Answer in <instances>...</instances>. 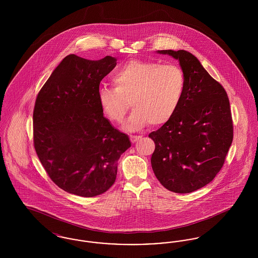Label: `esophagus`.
I'll return each instance as SVG.
<instances>
[{
    "instance_id": "34e87169",
    "label": "esophagus",
    "mask_w": 258,
    "mask_h": 258,
    "mask_svg": "<svg viewBox=\"0 0 258 258\" xmlns=\"http://www.w3.org/2000/svg\"><path fill=\"white\" fill-rule=\"evenodd\" d=\"M141 138V136L140 135H131V141L133 142V143H135L137 140H139Z\"/></svg>"
}]
</instances>
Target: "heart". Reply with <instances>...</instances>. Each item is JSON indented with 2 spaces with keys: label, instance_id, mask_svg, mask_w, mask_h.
Masks as SVG:
<instances>
[{
  "label": "heart",
  "instance_id": "b5f03b06",
  "mask_svg": "<svg viewBox=\"0 0 258 258\" xmlns=\"http://www.w3.org/2000/svg\"><path fill=\"white\" fill-rule=\"evenodd\" d=\"M115 88L98 89V99L103 113L113 122H121L131 104L135 107L123 124L135 131L148 123H167L180 106L185 79L176 64L131 60L112 77Z\"/></svg>",
  "mask_w": 258,
  "mask_h": 258
}]
</instances>
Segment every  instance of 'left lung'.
I'll use <instances>...</instances> for the list:
<instances>
[{"label":"left lung","mask_w":258,"mask_h":258,"mask_svg":"<svg viewBox=\"0 0 258 258\" xmlns=\"http://www.w3.org/2000/svg\"><path fill=\"white\" fill-rule=\"evenodd\" d=\"M157 52L178 60L185 87L174 116L149 135L156 144L152 168L165 188L189 194L212 182L224 163L233 139L229 99L191 53Z\"/></svg>","instance_id":"8db88e82"}]
</instances>
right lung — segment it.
<instances>
[{
	"label": "right lung",
	"instance_id": "obj_1",
	"mask_svg": "<svg viewBox=\"0 0 258 258\" xmlns=\"http://www.w3.org/2000/svg\"><path fill=\"white\" fill-rule=\"evenodd\" d=\"M116 64L111 56L92 61L71 54L37 95L33 114L37 157L51 180L69 194L105 192L116 180L118 160L132 146L98 103L100 81Z\"/></svg>",
	"mask_w": 258,
	"mask_h": 258
}]
</instances>
